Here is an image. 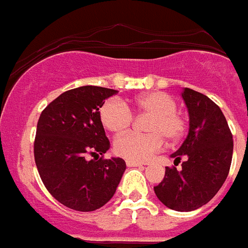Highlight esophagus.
Wrapping results in <instances>:
<instances>
[{"label": "esophagus", "mask_w": 248, "mask_h": 248, "mask_svg": "<svg viewBox=\"0 0 248 248\" xmlns=\"http://www.w3.org/2000/svg\"><path fill=\"white\" fill-rule=\"evenodd\" d=\"M144 164L138 161H132V160H126V166L128 168H136V166H143Z\"/></svg>", "instance_id": "34e87169"}]
</instances>
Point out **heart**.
Segmentation results:
<instances>
[{
	"mask_svg": "<svg viewBox=\"0 0 248 248\" xmlns=\"http://www.w3.org/2000/svg\"><path fill=\"white\" fill-rule=\"evenodd\" d=\"M132 111L151 115L146 130L150 133H128L116 138L114 150L119 156L132 161H146L168 140H177L183 136L186 123L177 112V101L165 92H150L128 102L118 98L106 101L100 110L102 125L114 134H123L129 129Z\"/></svg>",
	"mask_w": 248,
	"mask_h": 248,
	"instance_id": "b5f03b06",
	"label": "heart"
}]
</instances>
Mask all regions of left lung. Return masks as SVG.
<instances>
[{
	"label": "left lung",
	"instance_id": "obj_1",
	"mask_svg": "<svg viewBox=\"0 0 248 248\" xmlns=\"http://www.w3.org/2000/svg\"><path fill=\"white\" fill-rule=\"evenodd\" d=\"M189 115V129L170 155L182 169L165 168V177L154 187L157 199L175 211H193L217 195L231 169L233 136L220 108L202 93L182 91Z\"/></svg>",
	"mask_w": 248,
	"mask_h": 248
}]
</instances>
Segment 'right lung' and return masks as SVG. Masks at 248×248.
<instances>
[{
    "mask_svg": "<svg viewBox=\"0 0 248 248\" xmlns=\"http://www.w3.org/2000/svg\"><path fill=\"white\" fill-rule=\"evenodd\" d=\"M118 91L83 86L66 91L39 116L34 160L47 191L77 211H94L115 195L125 161L100 157L110 148L100 119L105 100ZM90 155L99 160H90Z\"/></svg>",
    "mask_w": 248,
    "mask_h": 248,
    "instance_id": "1",
    "label": "right lung"
}]
</instances>
